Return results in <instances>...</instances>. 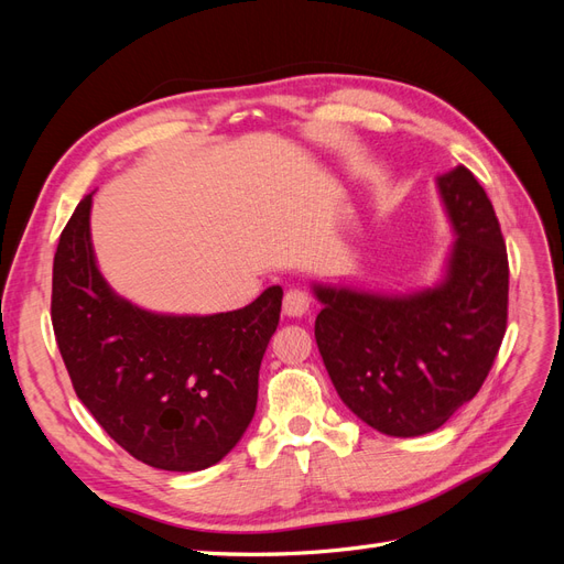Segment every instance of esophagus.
I'll return each mask as SVG.
<instances>
[{
  "label": "esophagus",
  "instance_id": "1",
  "mask_svg": "<svg viewBox=\"0 0 564 564\" xmlns=\"http://www.w3.org/2000/svg\"><path fill=\"white\" fill-rule=\"evenodd\" d=\"M311 313V296L303 289H289L284 294V315L303 317Z\"/></svg>",
  "mask_w": 564,
  "mask_h": 564
}]
</instances>
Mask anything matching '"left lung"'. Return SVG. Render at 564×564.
<instances>
[{
	"instance_id": "obj_1",
	"label": "left lung",
	"mask_w": 564,
	"mask_h": 564,
	"mask_svg": "<svg viewBox=\"0 0 564 564\" xmlns=\"http://www.w3.org/2000/svg\"><path fill=\"white\" fill-rule=\"evenodd\" d=\"M454 228L445 278L409 294L313 284L315 340L350 412L373 431H437L482 388L508 319V253L497 214L466 166L437 176Z\"/></svg>"
}]
</instances>
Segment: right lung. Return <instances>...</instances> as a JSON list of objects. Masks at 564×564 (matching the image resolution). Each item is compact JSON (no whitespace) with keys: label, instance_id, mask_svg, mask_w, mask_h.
<instances>
[{"label":"right lung","instance_id":"obj_1","mask_svg":"<svg viewBox=\"0 0 564 564\" xmlns=\"http://www.w3.org/2000/svg\"><path fill=\"white\" fill-rule=\"evenodd\" d=\"M89 216L91 195L61 232L51 289V322L77 398L143 464L174 473L209 468L253 419L282 286L230 313L143 311L100 275Z\"/></svg>","mask_w":564,"mask_h":564}]
</instances>
